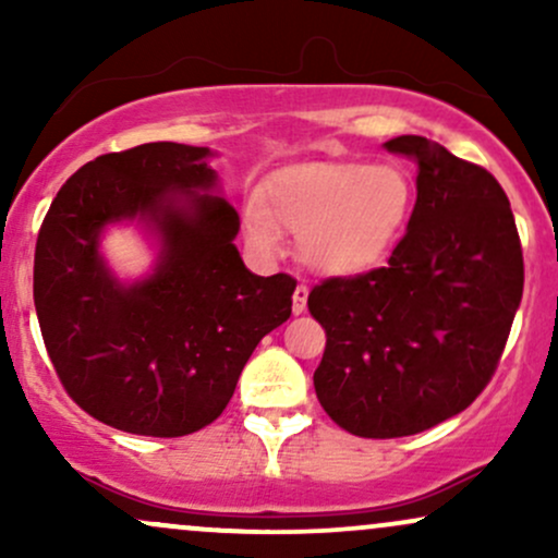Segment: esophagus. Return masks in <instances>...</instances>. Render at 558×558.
Instances as JSON below:
<instances>
[{
	"instance_id": "34e87169",
	"label": "esophagus",
	"mask_w": 558,
	"mask_h": 558,
	"mask_svg": "<svg viewBox=\"0 0 558 558\" xmlns=\"http://www.w3.org/2000/svg\"><path fill=\"white\" fill-rule=\"evenodd\" d=\"M306 296H310V288H306L304 283H299L296 291H293V304H291L293 315H301V312L306 310Z\"/></svg>"
}]
</instances>
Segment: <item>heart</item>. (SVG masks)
<instances>
[{
	"label": "heart",
	"mask_w": 558,
	"mask_h": 558,
	"mask_svg": "<svg viewBox=\"0 0 558 558\" xmlns=\"http://www.w3.org/2000/svg\"><path fill=\"white\" fill-rule=\"evenodd\" d=\"M412 207V183L396 165L293 162L267 178L243 204V226L254 246H278L280 229L299 239L306 267L356 275L399 239Z\"/></svg>",
	"instance_id": "obj_1"
}]
</instances>
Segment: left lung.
I'll list each match as a JSON object with an SVG mask.
<instances>
[{"label": "left lung", "mask_w": 558, "mask_h": 558, "mask_svg": "<svg viewBox=\"0 0 558 558\" xmlns=\"http://www.w3.org/2000/svg\"><path fill=\"white\" fill-rule=\"evenodd\" d=\"M386 146L417 162L407 235L383 267L325 280L306 301L328 332L317 399L360 438L422 433L470 407L501 360L524 286L496 178L422 136Z\"/></svg>", "instance_id": "obj_1"}]
</instances>
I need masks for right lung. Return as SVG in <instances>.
Returning a JSON list of instances; mask_svg holds the SVG:
<instances>
[{"instance_id": "1", "label": "right lung", "mask_w": 558, "mask_h": 558, "mask_svg": "<svg viewBox=\"0 0 558 558\" xmlns=\"http://www.w3.org/2000/svg\"><path fill=\"white\" fill-rule=\"evenodd\" d=\"M209 146L141 144L68 178L36 241L34 304L62 386L81 409L133 435L178 438L228 407L243 364L291 317L296 280L243 265L239 213ZM136 225L149 274L120 279L100 252Z\"/></svg>"}]
</instances>
